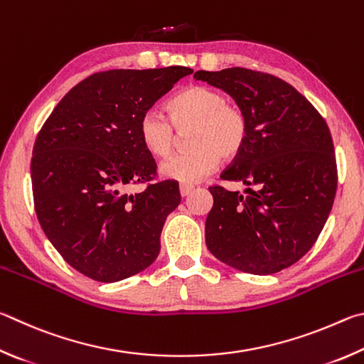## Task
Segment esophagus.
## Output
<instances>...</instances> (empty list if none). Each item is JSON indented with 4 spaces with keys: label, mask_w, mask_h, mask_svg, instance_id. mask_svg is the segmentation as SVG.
Segmentation results:
<instances>
[{
    "label": "esophagus",
    "mask_w": 364,
    "mask_h": 364,
    "mask_svg": "<svg viewBox=\"0 0 364 364\" xmlns=\"http://www.w3.org/2000/svg\"><path fill=\"white\" fill-rule=\"evenodd\" d=\"M178 190H181V195L182 196H188L190 193L193 192V186H188V183H181V187H178Z\"/></svg>",
    "instance_id": "obj_1"
}]
</instances>
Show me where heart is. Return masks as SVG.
I'll return each instance as SVG.
<instances>
[{"instance_id": "obj_1", "label": "heart", "mask_w": 364, "mask_h": 364, "mask_svg": "<svg viewBox=\"0 0 364 364\" xmlns=\"http://www.w3.org/2000/svg\"><path fill=\"white\" fill-rule=\"evenodd\" d=\"M169 118L155 108L139 119L140 142L156 158L169 156L177 145V131L186 132L190 146L164 161L161 176L182 183H193L218 168L222 159H233L245 149L250 119L237 104L228 102L219 89L190 86L168 104Z\"/></svg>"}]
</instances>
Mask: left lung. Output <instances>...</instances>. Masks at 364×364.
<instances>
[{
    "label": "left lung",
    "mask_w": 364,
    "mask_h": 364,
    "mask_svg": "<svg viewBox=\"0 0 364 364\" xmlns=\"http://www.w3.org/2000/svg\"><path fill=\"white\" fill-rule=\"evenodd\" d=\"M193 78L224 89L250 119L245 149L220 174L250 188L241 195L209 187L208 250L252 275L288 269L315 245L334 203L337 164L326 121L296 87L270 73L233 67L200 70Z\"/></svg>",
    "instance_id": "obj_1"
}]
</instances>
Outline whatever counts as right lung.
Listing matches in <instances>:
<instances>
[{
	"label": "right lung",
	"instance_id": "right-lung-1",
	"mask_svg": "<svg viewBox=\"0 0 364 364\" xmlns=\"http://www.w3.org/2000/svg\"><path fill=\"white\" fill-rule=\"evenodd\" d=\"M188 67L99 72L70 89L38 132L31 188L43 232L67 264L102 283L145 270L159 254L178 183L156 181L139 137L142 113ZM146 183L142 193L127 187Z\"/></svg>",
	"mask_w": 364,
	"mask_h": 364
}]
</instances>
